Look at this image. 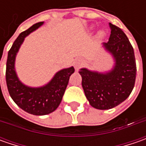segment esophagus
<instances>
[{
    "label": "esophagus",
    "instance_id": "esophagus-1",
    "mask_svg": "<svg viewBox=\"0 0 146 146\" xmlns=\"http://www.w3.org/2000/svg\"><path fill=\"white\" fill-rule=\"evenodd\" d=\"M84 62L83 61V59L81 58H78L76 59V62H75V68H76V70H78L80 67H81L82 66L84 65Z\"/></svg>",
    "mask_w": 146,
    "mask_h": 146
}]
</instances>
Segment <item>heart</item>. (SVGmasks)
Masks as SVG:
<instances>
[{"label": "heart", "mask_w": 146, "mask_h": 146, "mask_svg": "<svg viewBox=\"0 0 146 146\" xmlns=\"http://www.w3.org/2000/svg\"><path fill=\"white\" fill-rule=\"evenodd\" d=\"M106 36V31L104 30H101L98 32V37L99 39H102Z\"/></svg>", "instance_id": "obj_1"}]
</instances>
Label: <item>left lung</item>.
Wrapping results in <instances>:
<instances>
[{
  "instance_id": "left-lung-1",
  "label": "left lung",
  "mask_w": 146,
  "mask_h": 146,
  "mask_svg": "<svg viewBox=\"0 0 146 146\" xmlns=\"http://www.w3.org/2000/svg\"><path fill=\"white\" fill-rule=\"evenodd\" d=\"M110 36L103 47L115 59V66L106 73L82 68V87L89 104L96 109L109 110L125 101L134 88L137 65L134 50L125 33L109 23Z\"/></svg>"
}]
</instances>
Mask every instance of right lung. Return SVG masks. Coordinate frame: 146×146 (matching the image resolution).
Returning a JSON list of instances; mask_svg holds the SVG:
<instances>
[{
	"label": "right lung",
	"mask_w": 146,
	"mask_h": 146,
	"mask_svg": "<svg viewBox=\"0 0 146 146\" xmlns=\"http://www.w3.org/2000/svg\"><path fill=\"white\" fill-rule=\"evenodd\" d=\"M43 23L44 22L37 23L20 34L9 51L6 62L5 79L10 97L21 109L34 115H48L58 107L70 76L75 71L73 66L59 70L47 84L42 87H28L20 81L14 67L16 55L25 37Z\"/></svg>",
	"instance_id": "obj_1"
}]
</instances>
